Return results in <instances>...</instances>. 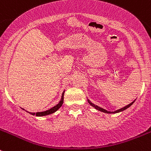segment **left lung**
<instances>
[{
	"label": "left lung",
	"mask_w": 151,
	"mask_h": 151,
	"mask_svg": "<svg viewBox=\"0 0 151 151\" xmlns=\"http://www.w3.org/2000/svg\"><path fill=\"white\" fill-rule=\"evenodd\" d=\"M135 100H136V99H135ZM135 100H134V101H133L132 102H131V103H130V104H128V105H126V106L123 107V108H120V109H118V110H116V111H107V110L104 109V108H101V107H99V106H98V105H94V104H93V103H92V102H91V101L89 100L88 99V103L90 104V105H91L92 107H93V108H94L95 109H96V110H97V111H101V112L106 113V114H116V113L122 112V111H125V110H126L127 108H129V107H131V105H132L133 104H134V102H135Z\"/></svg>",
	"instance_id": "1"
}]
</instances>
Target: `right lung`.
<instances>
[{
    "mask_svg": "<svg viewBox=\"0 0 151 151\" xmlns=\"http://www.w3.org/2000/svg\"><path fill=\"white\" fill-rule=\"evenodd\" d=\"M64 93H65V91H64L62 93V96H61V99L60 100V102H58V104H57L55 106H54L53 108H50V109L47 110V111H41V112H29V111H26L25 109H23V108H22L23 110H24V111H26V112H28L29 114H30L33 115V116H47V115H49V114H54L55 112H56L57 111H58V109H59L60 108L61 106H62L63 103V99H64Z\"/></svg>",
    "mask_w": 151,
    "mask_h": 151,
    "instance_id": "obj_1",
    "label": "right lung"
}]
</instances>
